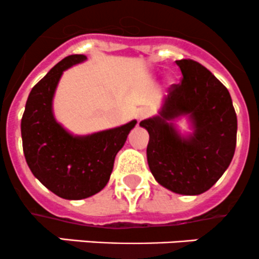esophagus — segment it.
Returning a JSON list of instances; mask_svg holds the SVG:
<instances>
[{
    "label": "esophagus",
    "mask_w": 259,
    "mask_h": 259,
    "mask_svg": "<svg viewBox=\"0 0 259 259\" xmlns=\"http://www.w3.org/2000/svg\"><path fill=\"white\" fill-rule=\"evenodd\" d=\"M148 116V111L147 109H140V111L137 112V114H136V118H137V121H142V119H145L146 117Z\"/></svg>",
    "instance_id": "1"
}]
</instances>
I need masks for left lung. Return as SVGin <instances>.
<instances>
[{"label":"left lung","mask_w":259,"mask_h":259,"mask_svg":"<svg viewBox=\"0 0 259 259\" xmlns=\"http://www.w3.org/2000/svg\"><path fill=\"white\" fill-rule=\"evenodd\" d=\"M180 84L168 88L158 114L143 119L147 162L160 185L181 195L205 193L232 162L237 143V114L228 89L201 64L176 60ZM186 118L191 133L176 122Z\"/></svg>","instance_id":"obj_1"}]
</instances>
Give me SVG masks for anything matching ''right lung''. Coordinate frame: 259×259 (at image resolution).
<instances>
[{"mask_svg":"<svg viewBox=\"0 0 259 259\" xmlns=\"http://www.w3.org/2000/svg\"><path fill=\"white\" fill-rule=\"evenodd\" d=\"M87 60L66 56L31 89L21 119L25 158L35 178L55 195L80 200L99 193L111 178L114 158L137 121L85 136L66 131L55 119L53 101L66 69Z\"/></svg>","mask_w":259,"mask_h":259,"instance_id":"add662e5","label":"right lung"}]
</instances>
